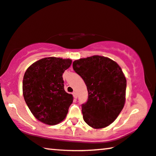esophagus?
<instances>
[{
	"label": "esophagus",
	"instance_id": "obj_1",
	"mask_svg": "<svg viewBox=\"0 0 156 156\" xmlns=\"http://www.w3.org/2000/svg\"><path fill=\"white\" fill-rule=\"evenodd\" d=\"M73 97H74V98H77V97H78L77 93H76V91H73Z\"/></svg>",
	"mask_w": 156,
	"mask_h": 156
}]
</instances>
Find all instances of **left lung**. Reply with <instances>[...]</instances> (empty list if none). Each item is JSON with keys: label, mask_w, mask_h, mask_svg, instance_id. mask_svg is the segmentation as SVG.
Instances as JSON below:
<instances>
[{"label": "left lung", "mask_w": 156, "mask_h": 156, "mask_svg": "<svg viewBox=\"0 0 156 156\" xmlns=\"http://www.w3.org/2000/svg\"><path fill=\"white\" fill-rule=\"evenodd\" d=\"M73 69L88 91L87 101L82 105L84 121L94 128L108 126L125 104L126 79L122 69L115 61L99 55L75 60Z\"/></svg>", "instance_id": "obj_1"}]
</instances>
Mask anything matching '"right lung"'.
<instances>
[{"instance_id":"right-lung-1","label":"right lung","mask_w":156,"mask_h":156,"mask_svg":"<svg viewBox=\"0 0 156 156\" xmlns=\"http://www.w3.org/2000/svg\"><path fill=\"white\" fill-rule=\"evenodd\" d=\"M72 61L49 57L35 62L27 69L23 80L25 101L34 117L48 125L65 119L73 96L64 89L62 74Z\"/></svg>"}]
</instances>
